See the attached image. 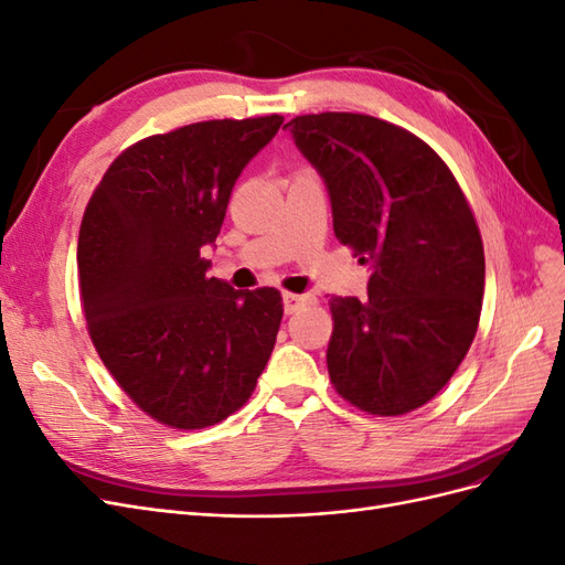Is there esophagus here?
<instances>
[{
	"label": "esophagus",
	"instance_id": "34e87169",
	"mask_svg": "<svg viewBox=\"0 0 565 565\" xmlns=\"http://www.w3.org/2000/svg\"><path fill=\"white\" fill-rule=\"evenodd\" d=\"M313 297L311 295H295V292H285L282 295V303H285V313H297L301 306L311 303Z\"/></svg>",
	"mask_w": 565,
	"mask_h": 565
}]
</instances>
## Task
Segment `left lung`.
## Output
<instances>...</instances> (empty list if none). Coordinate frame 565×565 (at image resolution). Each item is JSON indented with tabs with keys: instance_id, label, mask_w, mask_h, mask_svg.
Listing matches in <instances>:
<instances>
[{
	"instance_id": "8db88e82",
	"label": "left lung",
	"mask_w": 565,
	"mask_h": 565,
	"mask_svg": "<svg viewBox=\"0 0 565 565\" xmlns=\"http://www.w3.org/2000/svg\"><path fill=\"white\" fill-rule=\"evenodd\" d=\"M328 185L334 235L372 264L367 297H332L330 382L351 405L396 417L450 382L478 330L481 231L450 167L419 136L361 113L285 125Z\"/></svg>"
}]
</instances>
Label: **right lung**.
I'll list each match as a JSON object with an SVG mask.
<instances>
[{
	"label": "right lung",
	"mask_w": 565,
	"mask_h": 565,
	"mask_svg": "<svg viewBox=\"0 0 565 565\" xmlns=\"http://www.w3.org/2000/svg\"><path fill=\"white\" fill-rule=\"evenodd\" d=\"M282 115L210 119L119 152L77 241L79 297L96 353L148 417L193 431L241 409L282 320L276 287L210 278L212 245L245 164Z\"/></svg>",
	"instance_id": "right-lung-1"
}]
</instances>
